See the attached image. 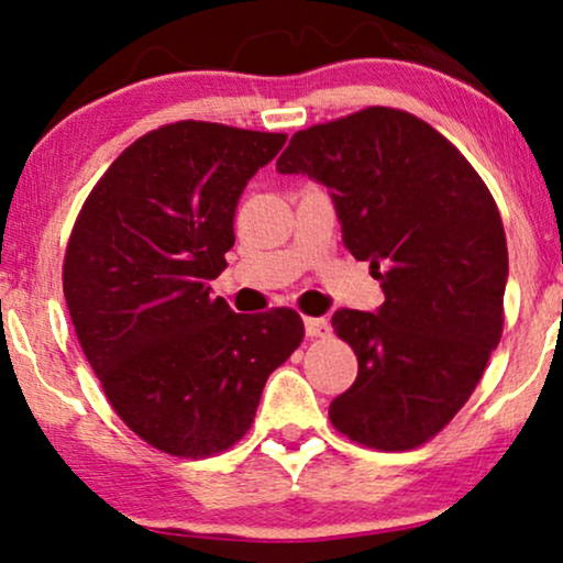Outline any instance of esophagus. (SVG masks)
<instances>
[{
    "mask_svg": "<svg viewBox=\"0 0 563 563\" xmlns=\"http://www.w3.org/2000/svg\"><path fill=\"white\" fill-rule=\"evenodd\" d=\"M331 325L325 318H305V334H308L310 339L316 336H329Z\"/></svg>",
    "mask_w": 563,
    "mask_h": 563,
    "instance_id": "1",
    "label": "esophagus"
}]
</instances>
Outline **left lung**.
<instances>
[{
  "mask_svg": "<svg viewBox=\"0 0 563 563\" xmlns=\"http://www.w3.org/2000/svg\"><path fill=\"white\" fill-rule=\"evenodd\" d=\"M276 172L329 190L344 247L386 295L376 313L331 318L357 355L331 422L371 449L420 446L464 407L501 339L509 253L494 196L446 137L386 107L300 130Z\"/></svg>",
  "mask_w": 563,
  "mask_h": 563,
  "instance_id": "8db88e82",
  "label": "left lung"
}]
</instances>
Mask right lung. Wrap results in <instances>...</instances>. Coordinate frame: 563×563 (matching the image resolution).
Here are the masks:
<instances>
[{"label":"right lung","mask_w":563,"mask_h":563,"mask_svg":"<svg viewBox=\"0 0 563 563\" xmlns=\"http://www.w3.org/2000/svg\"><path fill=\"white\" fill-rule=\"evenodd\" d=\"M287 135L175 122L137 137L96 183L67 242L75 334L124 426L175 456L250 430L271 373L300 346L289 308L234 313L211 297L247 179Z\"/></svg>","instance_id":"add662e5"}]
</instances>
